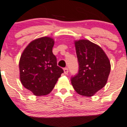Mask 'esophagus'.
Wrapping results in <instances>:
<instances>
[{
    "label": "esophagus",
    "instance_id": "34e87169",
    "mask_svg": "<svg viewBox=\"0 0 127 127\" xmlns=\"http://www.w3.org/2000/svg\"><path fill=\"white\" fill-rule=\"evenodd\" d=\"M68 72V68H64V73L65 74H67Z\"/></svg>",
    "mask_w": 127,
    "mask_h": 127
}]
</instances>
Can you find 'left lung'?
Returning <instances> with one entry per match:
<instances>
[{
	"mask_svg": "<svg viewBox=\"0 0 127 127\" xmlns=\"http://www.w3.org/2000/svg\"><path fill=\"white\" fill-rule=\"evenodd\" d=\"M74 44L79 68L78 74L71 77V83L78 94L92 96L106 85L111 63L97 44L83 39L76 40Z\"/></svg>",
	"mask_w": 127,
	"mask_h": 127,
	"instance_id": "left-lung-1",
	"label": "left lung"
}]
</instances>
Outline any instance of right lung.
<instances>
[{"label":"right lung","mask_w":127,"mask_h":127,"mask_svg":"<svg viewBox=\"0 0 127 127\" xmlns=\"http://www.w3.org/2000/svg\"><path fill=\"white\" fill-rule=\"evenodd\" d=\"M55 41L48 36L38 38L28 44L19 61L20 79L24 87L36 96L48 95L64 71L57 66L53 53Z\"/></svg>","instance_id":"1"}]
</instances>
